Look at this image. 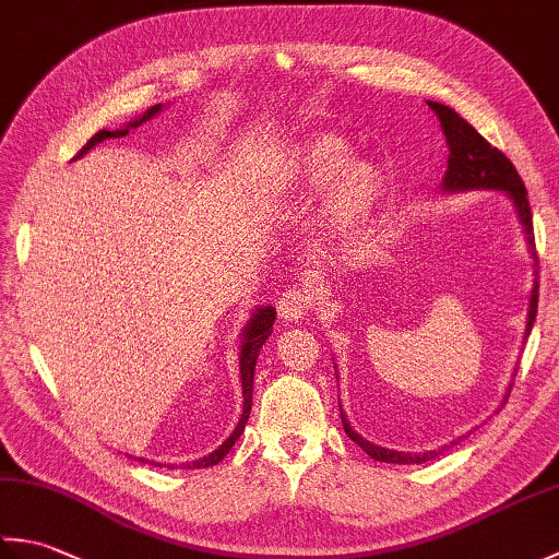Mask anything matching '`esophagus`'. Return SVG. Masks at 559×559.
<instances>
[{"label":"esophagus","mask_w":559,"mask_h":559,"mask_svg":"<svg viewBox=\"0 0 559 559\" xmlns=\"http://www.w3.org/2000/svg\"><path fill=\"white\" fill-rule=\"evenodd\" d=\"M312 300H314V290L307 286L283 293L278 305H276L278 317L283 319V322H300V319L307 317V310L312 307Z\"/></svg>","instance_id":"obj_1"}]
</instances>
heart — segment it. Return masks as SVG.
Segmentation results:
<instances>
[{
    "label": "heart",
    "mask_w": 559,
    "mask_h": 559,
    "mask_svg": "<svg viewBox=\"0 0 559 559\" xmlns=\"http://www.w3.org/2000/svg\"><path fill=\"white\" fill-rule=\"evenodd\" d=\"M350 157V144L331 132L302 134L278 151L261 185L273 194H319L314 230L324 249L360 242L382 211L389 182L372 160Z\"/></svg>",
    "instance_id": "b5f03b06"
}]
</instances>
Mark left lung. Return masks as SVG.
<instances>
[{
  "instance_id": "obj_1",
  "label": "left lung",
  "mask_w": 559,
  "mask_h": 559,
  "mask_svg": "<svg viewBox=\"0 0 559 559\" xmlns=\"http://www.w3.org/2000/svg\"><path fill=\"white\" fill-rule=\"evenodd\" d=\"M430 108L437 112L439 124H442V132L447 136V146H449V158H447V173L442 177V185H439V192L442 194H463V192H478V189H485V192H502L516 211V218L521 223V230H524V240L528 245V252L533 259V286L528 293V310H526V329H524V341L526 343L533 322H536V312H538V257H536V242H533V218H531V206H528V197H526V187L521 182V177L516 168L502 151H497L490 146L476 129H473L463 117L449 108V105L442 103H430ZM336 367V365H334ZM338 379V374H336ZM512 384L507 386V394ZM507 394L502 403L507 401ZM341 408V403H338ZM341 420H343V430L353 439L355 444H360L365 449L367 456H372L374 461L382 463H425L432 461L437 456H442L449 449H430L425 454H411V451H396V449H386L379 447L370 439H365L360 432L353 430V425L348 423L346 413L341 408ZM463 437H459V444Z\"/></svg>"
}]
</instances>
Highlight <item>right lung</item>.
<instances>
[{"label": "right lung", "mask_w": 559, "mask_h": 559, "mask_svg": "<svg viewBox=\"0 0 559 559\" xmlns=\"http://www.w3.org/2000/svg\"><path fill=\"white\" fill-rule=\"evenodd\" d=\"M168 105H170V103H168ZM163 108H165V105L158 103V105H153V108H148L144 115H139V117H134V120H129V122H127L124 127H120V129H100V132L93 134V136L88 139V144L79 151L76 158L86 156V153H88L93 146H98L100 141H105V139H120V136L129 134V129L141 127L144 122L153 120V117H156L158 112H163ZM76 158H74V160H76ZM273 322H276V307H271V305H266V307H254L252 314H249V319H247L245 326H242V334H240V355H237V360H240V386H242V415H240V420H237L235 430L230 432V437L225 439V442H223L218 449H213L211 454L201 456V459L182 463L185 468H209V466H216V463L225 459V454H228V451L235 447L237 439H240V435L245 432V425H247V420H249V411H252V389H254V367H257V358H259L261 346H264V343H266L269 336H271ZM127 456H129V454H127ZM129 459H132V456H129ZM136 461L151 463V466L163 468V463H158V461H148V459H141V456H139ZM168 466H170V463H168ZM170 468H173V466H170Z\"/></svg>", "instance_id": "obj_1"}]
</instances>
